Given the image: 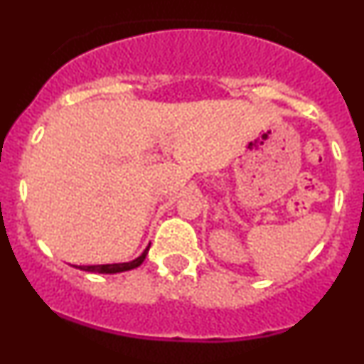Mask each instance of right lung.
<instances>
[{
	"label": "right lung",
	"instance_id": "right-lung-1",
	"mask_svg": "<svg viewBox=\"0 0 364 364\" xmlns=\"http://www.w3.org/2000/svg\"><path fill=\"white\" fill-rule=\"evenodd\" d=\"M148 250H149V248H146V250L142 252V255H139L137 259L130 260V262L100 264V266H80L79 269H82V271H91V273H107V274L121 273V271H130V269H135V267H139L142 262H144L146 255H148Z\"/></svg>",
	"mask_w": 364,
	"mask_h": 364
}]
</instances>
